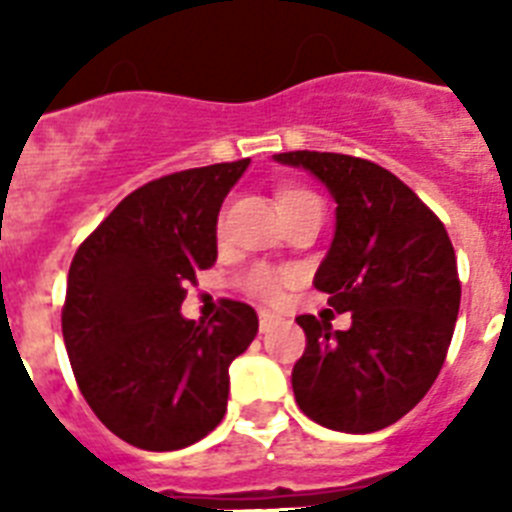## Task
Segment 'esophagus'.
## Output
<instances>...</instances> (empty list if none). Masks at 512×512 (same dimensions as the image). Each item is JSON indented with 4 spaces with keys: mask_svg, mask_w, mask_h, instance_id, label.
Masks as SVG:
<instances>
[{
    "mask_svg": "<svg viewBox=\"0 0 512 512\" xmlns=\"http://www.w3.org/2000/svg\"><path fill=\"white\" fill-rule=\"evenodd\" d=\"M279 316H276V313H271V311H260V332H271L273 327H276V324H279Z\"/></svg>",
    "mask_w": 512,
    "mask_h": 512,
    "instance_id": "34e87169",
    "label": "esophagus"
}]
</instances>
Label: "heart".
Here are the masks:
<instances>
[{"instance_id": "b5f03b06", "label": "heart", "mask_w": 512, "mask_h": 512, "mask_svg": "<svg viewBox=\"0 0 512 512\" xmlns=\"http://www.w3.org/2000/svg\"><path fill=\"white\" fill-rule=\"evenodd\" d=\"M305 199H316L313 193L303 191V188H281L279 191V209L289 207V204H297V201ZM249 287L252 292L260 297H268V300H279L281 297V287H284V276L271 271H255L252 273V279H249Z\"/></svg>"}]
</instances>
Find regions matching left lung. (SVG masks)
Instances as JSON below:
<instances>
[{"label":"left lung","instance_id":"1","mask_svg":"<svg viewBox=\"0 0 512 512\" xmlns=\"http://www.w3.org/2000/svg\"><path fill=\"white\" fill-rule=\"evenodd\" d=\"M273 162L311 172L335 199V236L313 276L345 332L297 316L308 345L292 369L305 417L374 433L412 412L436 382L460 313L457 257L444 223L380 164L289 151Z\"/></svg>","mask_w":512,"mask_h":512}]
</instances>
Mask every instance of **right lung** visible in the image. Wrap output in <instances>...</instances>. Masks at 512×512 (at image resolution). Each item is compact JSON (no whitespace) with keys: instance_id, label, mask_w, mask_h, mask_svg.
<instances>
[{"instance_id":"1","label":"right lung","mask_w":512,"mask_h":512,"mask_svg":"<svg viewBox=\"0 0 512 512\" xmlns=\"http://www.w3.org/2000/svg\"><path fill=\"white\" fill-rule=\"evenodd\" d=\"M249 159L151 180L92 231L68 271L63 342L84 401L114 436L175 452L220 425L228 366L257 313L225 300L212 327L185 319V284L217 260V215Z\"/></svg>"}]
</instances>
